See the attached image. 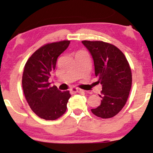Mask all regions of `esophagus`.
Here are the masks:
<instances>
[{"mask_svg": "<svg viewBox=\"0 0 153 153\" xmlns=\"http://www.w3.org/2000/svg\"><path fill=\"white\" fill-rule=\"evenodd\" d=\"M70 91H72V92L75 93H81V92H83V90H82L79 88H76V87H72L70 89Z\"/></svg>", "mask_w": 153, "mask_h": 153, "instance_id": "esophagus-1", "label": "esophagus"}]
</instances>
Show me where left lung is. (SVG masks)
<instances>
[{
  "mask_svg": "<svg viewBox=\"0 0 153 153\" xmlns=\"http://www.w3.org/2000/svg\"><path fill=\"white\" fill-rule=\"evenodd\" d=\"M94 60V73L102 85L101 103L91 112L102 119L111 118L123 109L132 84V73L123 53L102 41H82Z\"/></svg>",
  "mask_w": 153,
  "mask_h": 153,
  "instance_id": "left-lung-1",
  "label": "left lung"
}]
</instances>
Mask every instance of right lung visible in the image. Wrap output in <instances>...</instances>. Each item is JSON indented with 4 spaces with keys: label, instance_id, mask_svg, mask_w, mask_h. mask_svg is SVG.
<instances>
[{
    "label": "right lung",
    "instance_id": "right-lung-1",
    "mask_svg": "<svg viewBox=\"0 0 153 153\" xmlns=\"http://www.w3.org/2000/svg\"><path fill=\"white\" fill-rule=\"evenodd\" d=\"M70 43L65 40L45 45L35 51L25 65L22 84L25 99L31 110L45 120H55L63 115L71 97L69 91L51 87L48 82L58 57Z\"/></svg>",
    "mask_w": 153,
    "mask_h": 153
}]
</instances>
